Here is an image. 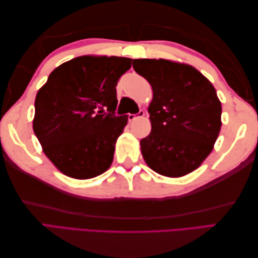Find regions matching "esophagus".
Wrapping results in <instances>:
<instances>
[{"instance_id":"34e87169","label":"esophagus","mask_w":258,"mask_h":258,"mask_svg":"<svg viewBox=\"0 0 258 258\" xmlns=\"http://www.w3.org/2000/svg\"><path fill=\"white\" fill-rule=\"evenodd\" d=\"M144 114L145 113H144L143 109H140L139 113H136V114H128V120H135L136 118L144 116Z\"/></svg>"}]
</instances>
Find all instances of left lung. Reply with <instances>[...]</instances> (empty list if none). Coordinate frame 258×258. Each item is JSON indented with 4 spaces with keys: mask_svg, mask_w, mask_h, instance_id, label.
Returning <instances> with one entry per match:
<instances>
[{
    "mask_svg": "<svg viewBox=\"0 0 258 258\" xmlns=\"http://www.w3.org/2000/svg\"><path fill=\"white\" fill-rule=\"evenodd\" d=\"M151 84L152 131L141 151L153 171L168 177L193 172L210 155L221 131L222 105L212 83L195 68L168 59H133Z\"/></svg>",
    "mask_w": 258,
    "mask_h": 258,
    "instance_id": "obj_1",
    "label": "left lung"
}]
</instances>
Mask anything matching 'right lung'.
I'll list each match as a JSON object with an SVG mask.
<instances>
[{"label":"right lung","instance_id":"right-lung-1","mask_svg":"<svg viewBox=\"0 0 258 258\" xmlns=\"http://www.w3.org/2000/svg\"><path fill=\"white\" fill-rule=\"evenodd\" d=\"M132 58L80 56L59 65L37 92L33 130L45 155L78 179L111 166L127 115L115 114L116 85Z\"/></svg>","mask_w":258,"mask_h":258}]
</instances>
